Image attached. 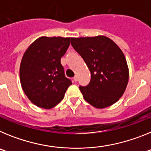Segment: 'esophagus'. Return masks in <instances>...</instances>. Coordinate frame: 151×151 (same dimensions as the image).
<instances>
[{
    "instance_id": "esophagus-1",
    "label": "esophagus",
    "mask_w": 151,
    "mask_h": 151,
    "mask_svg": "<svg viewBox=\"0 0 151 151\" xmlns=\"http://www.w3.org/2000/svg\"><path fill=\"white\" fill-rule=\"evenodd\" d=\"M73 79H74L75 82H77V81H78V76H75L74 78H73Z\"/></svg>"
}]
</instances>
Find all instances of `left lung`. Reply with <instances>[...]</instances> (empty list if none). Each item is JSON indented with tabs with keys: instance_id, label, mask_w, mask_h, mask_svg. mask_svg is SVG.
<instances>
[{
	"instance_id": "obj_1",
	"label": "left lung",
	"mask_w": 151,
	"mask_h": 151,
	"mask_svg": "<svg viewBox=\"0 0 151 151\" xmlns=\"http://www.w3.org/2000/svg\"><path fill=\"white\" fill-rule=\"evenodd\" d=\"M71 45L91 72L88 85L79 86L85 101L101 109L115 104L129 81V68L121 49L103 35L71 38Z\"/></svg>"
}]
</instances>
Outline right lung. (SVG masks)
Listing matches in <instances>:
<instances>
[{
	"label": "right lung",
	"instance_id": "add662e5",
	"mask_svg": "<svg viewBox=\"0 0 151 151\" xmlns=\"http://www.w3.org/2000/svg\"><path fill=\"white\" fill-rule=\"evenodd\" d=\"M71 38L41 37L25 52L19 69L21 85L36 106L50 109L58 104L72 81L65 76L61 57Z\"/></svg>",
	"mask_w": 151,
	"mask_h": 151
}]
</instances>
